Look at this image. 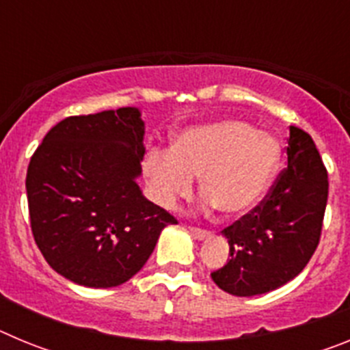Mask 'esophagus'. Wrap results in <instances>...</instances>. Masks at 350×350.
<instances>
[{"label":"esophagus","mask_w":350,"mask_h":350,"mask_svg":"<svg viewBox=\"0 0 350 350\" xmlns=\"http://www.w3.org/2000/svg\"><path fill=\"white\" fill-rule=\"evenodd\" d=\"M191 234H193V238H196V240H206V238L210 237V231H205V230H200V228H189Z\"/></svg>","instance_id":"1"}]
</instances>
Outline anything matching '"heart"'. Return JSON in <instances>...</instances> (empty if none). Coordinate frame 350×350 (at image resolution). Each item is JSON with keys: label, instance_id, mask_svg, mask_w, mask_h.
<instances>
[{"label": "heart", "instance_id": "b5f03b06", "mask_svg": "<svg viewBox=\"0 0 350 350\" xmlns=\"http://www.w3.org/2000/svg\"><path fill=\"white\" fill-rule=\"evenodd\" d=\"M282 145L242 120H215L180 131L170 150H152L144 173L154 202L173 210L189 196L194 177L206 200L228 215H242L267 196L280 168Z\"/></svg>", "mask_w": 350, "mask_h": 350}]
</instances>
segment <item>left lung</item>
Wrapping results in <instances>:
<instances>
[{"label":"left lung","mask_w":350,"mask_h":350,"mask_svg":"<svg viewBox=\"0 0 350 350\" xmlns=\"http://www.w3.org/2000/svg\"><path fill=\"white\" fill-rule=\"evenodd\" d=\"M327 202V172L314 140L291 126L287 168L267 198L222 234L230 256L212 280L233 296L265 295L293 280L317 249Z\"/></svg>","instance_id":"1"}]
</instances>
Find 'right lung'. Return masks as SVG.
Here are the masks:
<instances>
[{
  "label": "right lung",
  "instance_id": "1",
  "mask_svg": "<svg viewBox=\"0 0 350 350\" xmlns=\"http://www.w3.org/2000/svg\"><path fill=\"white\" fill-rule=\"evenodd\" d=\"M145 122L135 107L61 120L27 166L31 231L45 261L85 287L128 282L177 219L148 202L137 178Z\"/></svg>",
  "mask_w": 350,
  "mask_h": 350
}]
</instances>
